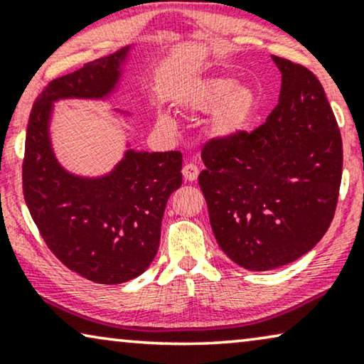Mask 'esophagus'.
Segmentation results:
<instances>
[{
	"label": "esophagus",
	"instance_id": "obj_1",
	"mask_svg": "<svg viewBox=\"0 0 364 364\" xmlns=\"http://www.w3.org/2000/svg\"><path fill=\"white\" fill-rule=\"evenodd\" d=\"M198 175H199V170L194 163H186V165L183 166V176L186 181H196Z\"/></svg>",
	"mask_w": 364,
	"mask_h": 364
}]
</instances>
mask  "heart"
Wrapping results in <instances>:
<instances>
[{"mask_svg": "<svg viewBox=\"0 0 364 364\" xmlns=\"http://www.w3.org/2000/svg\"><path fill=\"white\" fill-rule=\"evenodd\" d=\"M183 110L191 114L211 112L206 120V133L214 140H232L244 132L259 107V97L252 87L237 84L228 75H203L189 82L178 97ZM161 124H171L168 114L160 115Z\"/></svg>", "mask_w": 364, "mask_h": 364, "instance_id": "heart-1", "label": "heart"}]
</instances>
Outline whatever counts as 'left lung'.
<instances>
[{
	"instance_id": "1",
	"label": "left lung",
	"mask_w": 364,
	"mask_h": 364,
	"mask_svg": "<svg viewBox=\"0 0 364 364\" xmlns=\"http://www.w3.org/2000/svg\"><path fill=\"white\" fill-rule=\"evenodd\" d=\"M282 74L279 104L265 124L203 146L199 186L224 254L255 272L309 252L335 216L343 146L318 79L272 55Z\"/></svg>"
}]
</instances>
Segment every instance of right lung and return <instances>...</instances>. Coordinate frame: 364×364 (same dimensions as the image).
Masks as SVG:
<instances>
[{
    "label": "right lung",
    "mask_w": 364,
    "mask_h": 364,
    "mask_svg": "<svg viewBox=\"0 0 364 364\" xmlns=\"http://www.w3.org/2000/svg\"><path fill=\"white\" fill-rule=\"evenodd\" d=\"M129 53L127 46L49 82L31 110L24 146L23 193L44 242L65 267L105 285L150 267L168 198L181 186L183 156L129 148L107 175H73L54 155L49 127L54 102L114 94Z\"/></svg>",
    "instance_id": "1"
}]
</instances>
